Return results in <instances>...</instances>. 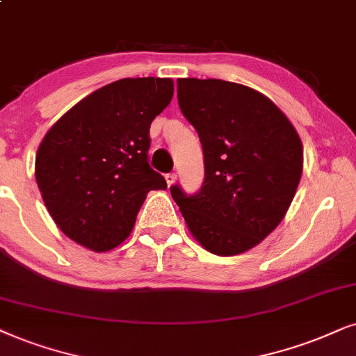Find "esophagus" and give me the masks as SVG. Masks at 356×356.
Instances as JSON below:
<instances>
[{"label":"esophagus","instance_id":"1","mask_svg":"<svg viewBox=\"0 0 356 356\" xmlns=\"http://www.w3.org/2000/svg\"><path fill=\"white\" fill-rule=\"evenodd\" d=\"M175 181H177V175L175 174H165V182H168V186H174Z\"/></svg>","mask_w":356,"mask_h":356}]
</instances>
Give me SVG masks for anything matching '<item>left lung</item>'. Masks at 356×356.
<instances>
[{
	"label": "left lung",
	"mask_w": 356,
	"mask_h": 356,
	"mask_svg": "<svg viewBox=\"0 0 356 356\" xmlns=\"http://www.w3.org/2000/svg\"><path fill=\"white\" fill-rule=\"evenodd\" d=\"M179 106L199 133L205 179L170 193L188 232L210 253L254 248L284 218L302 175L298 131L266 95L218 79H179Z\"/></svg>",
	"instance_id": "obj_1"
}]
</instances>
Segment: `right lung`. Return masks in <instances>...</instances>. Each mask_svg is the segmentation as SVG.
<instances>
[{"instance_id":"add662e5","label":"right lung","mask_w":356,"mask_h":356,"mask_svg":"<svg viewBox=\"0 0 356 356\" xmlns=\"http://www.w3.org/2000/svg\"><path fill=\"white\" fill-rule=\"evenodd\" d=\"M174 95L172 79H123L62 115L35 154V182L58 228L103 253L131 233L149 191L165 179L147 163L149 128Z\"/></svg>"}]
</instances>
